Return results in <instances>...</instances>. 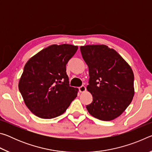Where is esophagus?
Segmentation results:
<instances>
[{"label": "esophagus", "mask_w": 152, "mask_h": 152, "mask_svg": "<svg viewBox=\"0 0 152 152\" xmlns=\"http://www.w3.org/2000/svg\"><path fill=\"white\" fill-rule=\"evenodd\" d=\"M78 89H79L80 92H84L86 91V87L84 86H80L79 88H78Z\"/></svg>", "instance_id": "1"}]
</instances>
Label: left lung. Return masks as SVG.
<instances>
[{
    "label": "left lung",
    "instance_id": "obj_1",
    "mask_svg": "<svg viewBox=\"0 0 152 152\" xmlns=\"http://www.w3.org/2000/svg\"><path fill=\"white\" fill-rule=\"evenodd\" d=\"M80 51L88 66L86 88L92 95L87 110L100 120L115 119L124 112L134 96L132 69L116 51L105 45L81 46Z\"/></svg>",
    "mask_w": 152,
    "mask_h": 152
}]
</instances>
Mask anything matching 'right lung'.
<instances>
[{
  "label": "right lung",
  "instance_id": "right-lung-1",
  "mask_svg": "<svg viewBox=\"0 0 152 152\" xmlns=\"http://www.w3.org/2000/svg\"><path fill=\"white\" fill-rule=\"evenodd\" d=\"M77 50L78 46L72 45H51L25 64L19 89L26 106L36 116H60L77 96L78 90L69 84L66 68Z\"/></svg>",
  "mask_w": 152,
  "mask_h": 152
}]
</instances>
